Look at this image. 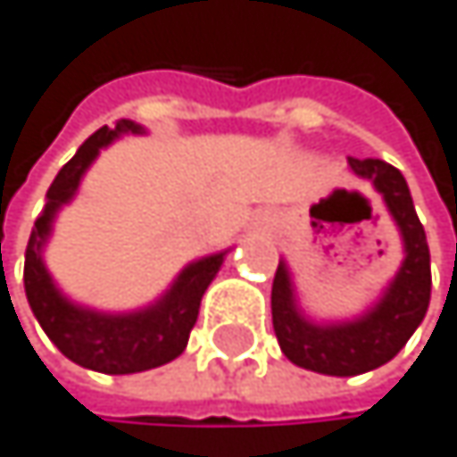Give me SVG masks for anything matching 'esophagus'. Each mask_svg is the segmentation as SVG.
I'll use <instances>...</instances> for the list:
<instances>
[{"mask_svg":"<svg viewBox=\"0 0 457 457\" xmlns=\"http://www.w3.org/2000/svg\"><path fill=\"white\" fill-rule=\"evenodd\" d=\"M259 231H265V234L273 231V220H270V217H262V220H259Z\"/></svg>","mask_w":457,"mask_h":457,"instance_id":"esophagus-1","label":"esophagus"}]
</instances>
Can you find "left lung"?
I'll list each match as a JSON object with an SVG mask.
<instances>
[{
	"mask_svg": "<svg viewBox=\"0 0 457 457\" xmlns=\"http://www.w3.org/2000/svg\"><path fill=\"white\" fill-rule=\"evenodd\" d=\"M357 179L371 181L382 195L402 240V265L377 302L346 320H318L304 312L293 273L278 259L270 290L273 332L285 357L307 371L329 377H357L386 366L408 344L430 307V248L413 209L408 181L379 159H349Z\"/></svg>",
	"mask_w": 457,
	"mask_h": 457,
	"instance_id": "8db88e82",
	"label": "left lung"
}]
</instances>
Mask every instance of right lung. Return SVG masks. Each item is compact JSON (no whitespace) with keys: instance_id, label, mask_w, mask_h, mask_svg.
Here are the masks:
<instances>
[{"instance_id":"1","label":"right lung","mask_w":457,"mask_h":457,"mask_svg":"<svg viewBox=\"0 0 457 457\" xmlns=\"http://www.w3.org/2000/svg\"><path fill=\"white\" fill-rule=\"evenodd\" d=\"M142 133L145 128L133 120H120L113 128L103 125L97 133H91L46 189V204L24 251V293L41 329L71 362L100 374H137L179 357L198 320L201 298L231 251L195 259L155 302L128 312H105L78 304L55 285L44 262V248L55 228L58 212L78 195L83 175L97 162L100 150L122 137H142Z\"/></svg>"}]
</instances>
